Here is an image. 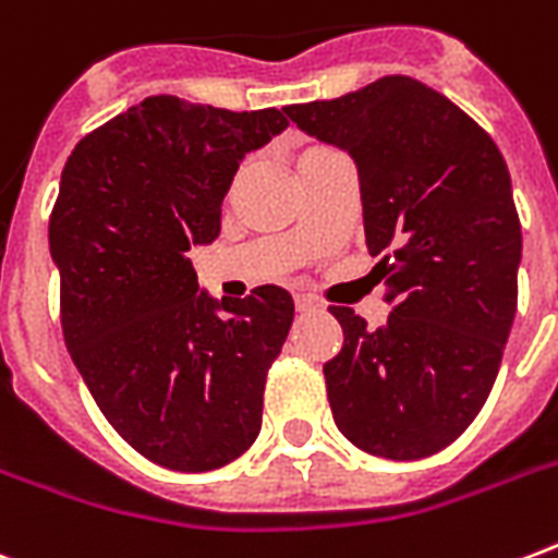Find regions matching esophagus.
I'll list each match as a JSON object with an SVG mask.
<instances>
[{"mask_svg":"<svg viewBox=\"0 0 558 558\" xmlns=\"http://www.w3.org/2000/svg\"><path fill=\"white\" fill-rule=\"evenodd\" d=\"M295 310L298 313H315V310H318V304H315L310 295H295Z\"/></svg>","mask_w":558,"mask_h":558,"instance_id":"obj_1","label":"esophagus"}]
</instances>
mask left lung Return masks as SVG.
<instances>
[{
    "label": "left lung",
    "mask_w": 558,
    "mask_h": 558,
    "mask_svg": "<svg viewBox=\"0 0 558 558\" xmlns=\"http://www.w3.org/2000/svg\"><path fill=\"white\" fill-rule=\"evenodd\" d=\"M283 112L356 161L390 304L376 330L330 306L344 330L324 365L332 420L367 454L428 458L484 408L510 339L521 226L507 161L463 109L402 74Z\"/></svg>",
    "instance_id": "8db88e82"
}]
</instances>
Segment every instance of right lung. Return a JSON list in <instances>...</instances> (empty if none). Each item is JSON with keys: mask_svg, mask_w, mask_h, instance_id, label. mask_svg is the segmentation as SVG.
Instances as JSON below:
<instances>
[{"mask_svg": "<svg viewBox=\"0 0 558 558\" xmlns=\"http://www.w3.org/2000/svg\"><path fill=\"white\" fill-rule=\"evenodd\" d=\"M287 126L275 107L153 95L81 138L60 177L48 248L65 348L112 428L165 469L226 466L260 434L292 295L210 298L187 252L219 236L245 153Z\"/></svg>", "mask_w": 558, "mask_h": 558, "instance_id": "add662e5", "label": "right lung"}]
</instances>
